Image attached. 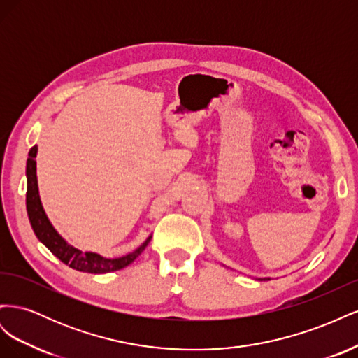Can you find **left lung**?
Listing matches in <instances>:
<instances>
[{"mask_svg": "<svg viewBox=\"0 0 358 358\" xmlns=\"http://www.w3.org/2000/svg\"><path fill=\"white\" fill-rule=\"evenodd\" d=\"M262 280H263V279H262Z\"/></svg>", "mask_w": 358, "mask_h": 358, "instance_id": "8db88e82", "label": "left lung"}]
</instances>
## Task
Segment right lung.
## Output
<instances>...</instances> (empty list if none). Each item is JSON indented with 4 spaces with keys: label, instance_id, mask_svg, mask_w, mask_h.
Here are the masks:
<instances>
[{
    "label": "right lung",
    "instance_id": "add662e5",
    "mask_svg": "<svg viewBox=\"0 0 358 358\" xmlns=\"http://www.w3.org/2000/svg\"><path fill=\"white\" fill-rule=\"evenodd\" d=\"M37 157V146H32L29 149L28 159H27V212L31 222L32 230H34L37 239L45 245L49 251L58 257L64 264L69 267L79 270V272L86 273H109L115 270H121L131 264L134 259L145 251V248L152 239L149 236L148 239L140 245L136 251L129 252L124 257L119 258H104L95 252H82L79 249L69 245L58 231L53 229V225L48 220V216L43 209L40 196H38V185H37V173H36V158Z\"/></svg>",
    "mask_w": 358,
    "mask_h": 358
}]
</instances>
